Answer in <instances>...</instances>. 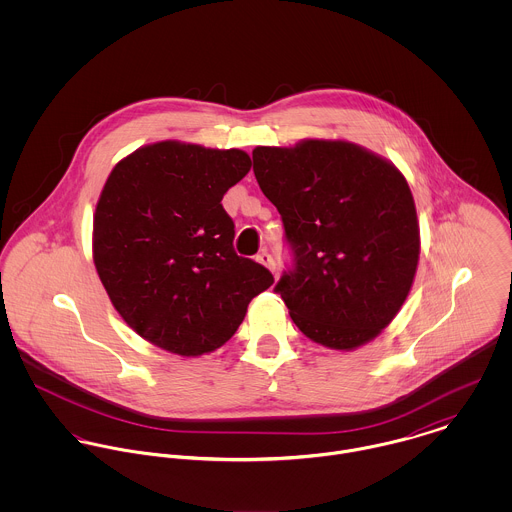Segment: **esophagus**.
<instances>
[{
    "label": "esophagus",
    "instance_id": "obj_1",
    "mask_svg": "<svg viewBox=\"0 0 512 512\" xmlns=\"http://www.w3.org/2000/svg\"><path fill=\"white\" fill-rule=\"evenodd\" d=\"M256 260L260 262V264H264L266 268H270L272 272H276V262H274V256L268 252V250H264V252H260L258 256H256Z\"/></svg>",
    "mask_w": 512,
    "mask_h": 512
}]
</instances>
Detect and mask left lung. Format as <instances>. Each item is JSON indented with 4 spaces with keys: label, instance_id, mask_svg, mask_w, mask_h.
Listing matches in <instances>:
<instances>
[{
    "label": "left lung",
    "instance_id": "obj_1",
    "mask_svg": "<svg viewBox=\"0 0 512 512\" xmlns=\"http://www.w3.org/2000/svg\"><path fill=\"white\" fill-rule=\"evenodd\" d=\"M254 175L276 205L290 264L274 292L293 323L329 349H355L398 313L420 258L404 175L347 142L256 147Z\"/></svg>",
    "mask_w": 512,
    "mask_h": 512
}]
</instances>
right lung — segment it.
<instances>
[{"mask_svg": "<svg viewBox=\"0 0 512 512\" xmlns=\"http://www.w3.org/2000/svg\"><path fill=\"white\" fill-rule=\"evenodd\" d=\"M240 149L159 142L122 159L94 215V264L124 321L149 343L199 357L224 345L274 284L234 250L224 193L250 171Z\"/></svg>", "mask_w": 512, "mask_h": 512, "instance_id": "obj_1", "label": "right lung"}]
</instances>
